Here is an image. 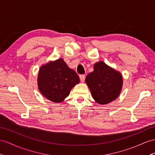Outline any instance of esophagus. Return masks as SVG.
<instances>
[{"label": "esophagus", "instance_id": "obj_1", "mask_svg": "<svg viewBox=\"0 0 155 155\" xmlns=\"http://www.w3.org/2000/svg\"><path fill=\"white\" fill-rule=\"evenodd\" d=\"M85 78H86V76H85L84 74H81V75H80V80H81V81L82 82H84Z\"/></svg>", "mask_w": 155, "mask_h": 155}]
</instances>
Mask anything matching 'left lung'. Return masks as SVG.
Returning a JSON list of instances; mask_svg holds the SVG:
<instances>
[{"mask_svg":"<svg viewBox=\"0 0 155 155\" xmlns=\"http://www.w3.org/2000/svg\"><path fill=\"white\" fill-rule=\"evenodd\" d=\"M94 68L93 72L87 75L86 82L97 103L101 105L109 104L120 93L122 75L103 61L96 63Z\"/></svg>","mask_w":155,"mask_h":155,"instance_id":"1","label":"left lung"}]
</instances>
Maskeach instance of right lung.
<instances>
[{
    "label": "right lung",
    "mask_w": 155,
    "mask_h": 155,
    "mask_svg": "<svg viewBox=\"0 0 155 155\" xmlns=\"http://www.w3.org/2000/svg\"><path fill=\"white\" fill-rule=\"evenodd\" d=\"M79 82L78 75L69 68L63 59L50 62L39 70L38 86L40 92L55 103L64 100L73 87Z\"/></svg>",
    "instance_id": "right-lung-1"
}]
</instances>
